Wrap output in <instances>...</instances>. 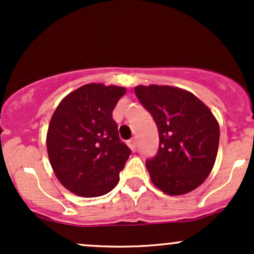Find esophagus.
<instances>
[{
    "label": "esophagus",
    "instance_id": "1",
    "mask_svg": "<svg viewBox=\"0 0 254 254\" xmlns=\"http://www.w3.org/2000/svg\"><path fill=\"white\" fill-rule=\"evenodd\" d=\"M127 145L130 147V149L132 151H135L137 149V142H136V138H131L127 141Z\"/></svg>",
    "mask_w": 254,
    "mask_h": 254
}]
</instances>
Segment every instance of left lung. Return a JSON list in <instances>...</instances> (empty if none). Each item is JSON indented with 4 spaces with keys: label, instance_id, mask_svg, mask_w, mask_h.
I'll list each match as a JSON object with an SVG mask.
<instances>
[{
    "label": "left lung",
    "instance_id": "obj_1",
    "mask_svg": "<svg viewBox=\"0 0 254 254\" xmlns=\"http://www.w3.org/2000/svg\"><path fill=\"white\" fill-rule=\"evenodd\" d=\"M135 93L159 129L155 157L145 167L157 189L171 196L202 185L217 156L220 127L203 101L172 86H137Z\"/></svg>",
    "mask_w": 254,
    "mask_h": 254
}]
</instances>
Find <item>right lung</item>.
<instances>
[{"label":"right lung","instance_id":"obj_1","mask_svg":"<svg viewBox=\"0 0 254 254\" xmlns=\"http://www.w3.org/2000/svg\"><path fill=\"white\" fill-rule=\"evenodd\" d=\"M124 87L88 83L69 93L52 115L46 148L52 170L66 190L81 197L109 193L131 150L121 142L112 112Z\"/></svg>","mask_w":254,"mask_h":254}]
</instances>
